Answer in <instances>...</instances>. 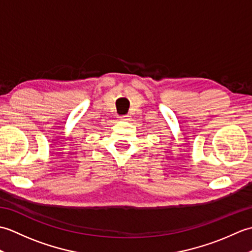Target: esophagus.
Returning a JSON list of instances; mask_svg holds the SVG:
<instances>
[{
    "instance_id": "34e87169",
    "label": "esophagus",
    "mask_w": 252,
    "mask_h": 252,
    "mask_svg": "<svg viewBox=\"0 0 252 252\" xmlns=\"http://www.w3.org/2000/svg\"><path fill=\"white\" fill-rule=\"evenodd\" d=\"M129 117L130 116H127V115H123V116H120L119 118H120V120H129Z\"/></svg>"
}]
</instances>
